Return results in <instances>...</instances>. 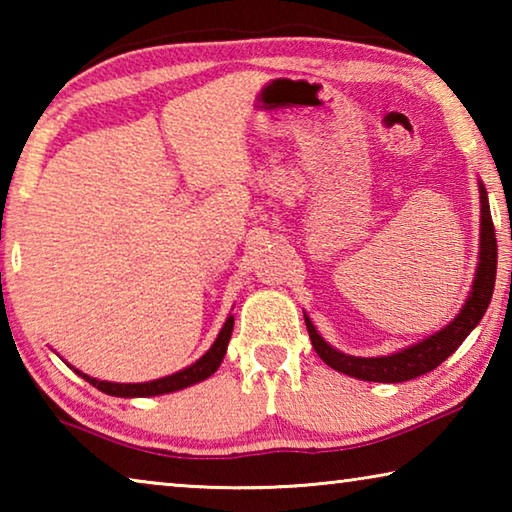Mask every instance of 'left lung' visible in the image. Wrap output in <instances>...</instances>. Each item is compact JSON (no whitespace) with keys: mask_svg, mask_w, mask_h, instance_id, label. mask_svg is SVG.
I'll return each instance as SVG.
<instances>
[{"mask_svg":"<svg viewBox=\"0 0 512 512\" xmlns=\"http://www.w3.org/2000/svg\"><path fill=\"white\" fill-rule=\"evenodd\" d=\"M479 198H481V237H479V264H476V273L472 280V289L467 293L463 307L458 314L449 320L445 327L438 332L429 334L413 345H406L404 350H397L393 354H384V357H352L329 345L323 336L316 332L311 318L305 314L307 332L311 345L320 359H323L329 368L343 372V375L363 379V381H381V384H400V381H409L420 375H427L433 368H438L447 357L458 350L472 329L479 325L485 309H488L492 300V291H495L497 280V239H495V225H492L490 216V203L488 192H485L483 183L479 180Z\"/></svg>","mask_w":512,"mask_h":512,"instance_id":"8db88e82","label":"left lung"}]
</instances>
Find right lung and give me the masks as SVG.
I'll return each mask as SVG.
<instances>
[{
	"instance_id": "right-lung-1",
	"label": "right lung",
	"mask_w": 512,
	"mask_h": 512,
	"mask_svg": "<svg viewBox=\"0 0 512 512\" xmlns=\"http://www.w3.org/2000/svg\"><path fill=\"white\" fill-rule=\"evenodd\" d=\"M232 327H235V316L225 318V323L221 327L219 336H216L212 348L207 350L201 359L194 361L192 366H187L183 370L173 372V375L153 379V381H142V384H117V381H101L97 377L85 375V372L72 368L76 375L83 377L85 381H90L94 388H99L101 393L112 395V397H155V395H164V393H176L183 391L187 386H194L198 381H205L207 377H212L216 370H219L221 361L225 357V350H228L230 336H232Z\"/></svg>"
}]
</instances>
